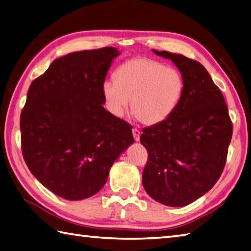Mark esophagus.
<instances>
[{
  "label": "esophagus",
  "instance_id": "1",
  "mask_svg": "<svg viewBox=\"0 0 251 251\" xmlns=\"http://www.w3.org/2000/svg\"><path fill=\"white\" fill-rule=\"evenodd\" d=\"M132 133H133V136H134V140L135 141H139L140 140V135H141V131L138 130V129H132Z\"/></svg>",
  "mask_w": 251,
  "mask_h": 251
}]
</instances>
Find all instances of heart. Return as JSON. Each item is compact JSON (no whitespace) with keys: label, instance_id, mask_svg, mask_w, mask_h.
<instances>
[{"label":"heart","instance_id":"1","mask_svg":"<svg viewBox=\"0 0 251 251\" xmlns=\"http://www.w3.org/2000/svg\"><path fill=\"white\" fill-rule=\"evenodd\" d=\"M184 93L180 71L160 61L140 56L122 62L115 81L102 84V95L113 116L122 117L131 99V110L148 126L162 124L177 109Z\"/></svg>","mask_w":251,"mask_h":251}]
</instances>
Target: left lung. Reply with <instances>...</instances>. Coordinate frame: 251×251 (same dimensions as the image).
<instances>
[{
  "instance_id": "left-lung-1",
  "label": "left lung",
  "mask_w": 251,
  "mask_h": 251,
  "mask_svg": "<svg viewBox=\"0 0 251 251\" xmlns=\"http://www.w3.org/2000/svg\"><path fill=\"white\" fill-rule=\"evenodd\" d=\"M184 78V93L167 120L142 130L148 151L142 182L148 195L168 206L199 199L221 177L227 158L233 124L225 99L205 68L168 51Z\"/></svg>"
}]
</instances>
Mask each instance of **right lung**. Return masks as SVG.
I'll use <instances>...</instances> for the list:
<instances>
[{
    "mask_svg": "<svg viewBox=\"0 0 251 251\" xmlns=\"http://www.w3.org/2000/svg\"><path fill=\"white\" fill-rule=\"evenodd\" d=\"M113 47L72 52L32 81L21 113L22 153L51 192L83 200L106 183L110 167L133 143L132 126L103 108L102 84Z\"/></svg>",
    "mask_w": 251,
    "mask_h": 251,
    "instance_id": "obj_1",
    "label": "right lung"
}]
</instances>
